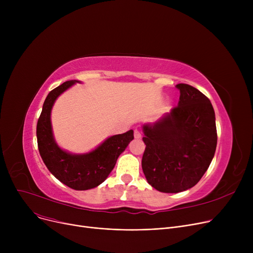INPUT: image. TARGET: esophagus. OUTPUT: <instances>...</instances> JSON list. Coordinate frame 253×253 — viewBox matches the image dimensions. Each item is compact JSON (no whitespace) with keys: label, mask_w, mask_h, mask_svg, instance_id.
I'll use <instances>...</instances> for the list:
<instances>
[{"label":"esophagus","mask_w":253,"mask_h":253,"mask_svg":"<svg viewBox=\"0 0 253 253\" xmlns=\"http://www.w3.org/2000/svg\"><path fill=\"white\" fill-rule=\"evenodd\" d=\"M134 137L137 138V139L141 138V133H140V131H139L138 129H135V130H134Z\"/></svg>","instance_id":"34e87169"}]
</instances>
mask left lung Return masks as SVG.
I'll return each mask as SVG.
<instances>
[{"mask_svg": "<svg viewBox=\"0 0 253 253\" xmlns=\"http://www.w3.org/2000/svg\"><path fill=\"white\" fill-rule=\"evenodd\" d=\"M177 106L154 124H144L142 171L162 193L193 188L207 171L217 143L215 114L210 100L188 84H177Z\"/></svg>", "mask_w": 253, "mask_h": 253, "instance_id": "8db88e82", "label": "left lung"}]
</instances>
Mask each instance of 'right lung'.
I'll return each mask as SVG.
<instances>
[{
	"mask_svg": "<svg viewBox=\"0 0 253 253\" xmlns=\"http://www.w3.org/2000/svg\"><path fill=\"white\" fill-rule=\"evenodd\" d=\"M76 83L66 81L47 95L37 124L38 148L42 160L59 181L77 191H85L102 183L114 169L117 159L134 138L133 130L106 138L96 149L85 154H72L62 150L53 136L51 111L57 97Z\"/></svg>",
	"mask_w": 253,
	"mask_h": 253,
	"instance_id": "add662e5",
	"label": "right lung"
}]
</instances>
